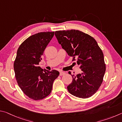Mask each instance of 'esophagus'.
Returning <instances> with one entry per match:
<instances>
[{
	"mask_svg": "<svg viewBox=\"0 0 122 122\" xmlns=\"http://www.w3.org/2000/svg\"><path fill=\"white\" fill-rule=\"evenodd\" d=\"M65 74H66V73H65V72H64V71H60V76L64 75H65Z\"/></svg>",
	"mask_w": 122,
	"mask_h": 122,
	"instance_id": "34e87169",
	"label": "esophagus"
}]
</instances>
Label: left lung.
<instances>
[{
	"instance_id": "obj_1",
	"label": "left lung",
	"mask_w": 122,
	"mask_h": 122,
	"mask_svg": "<svg viewBox=\"0 0 122 122\" xmlns=\"http://www.w3.org/2000/svg\"><path fill=\"white\" fill-rule=\"evenodd\" d=\"M57 41L73 61L77 60L81 74L71 75L67 89L77 97L86 98L95 94L103 82L106 64L104 55L95 39L78 30H59L55 33Z\"/></svg>"
}]
</instances>
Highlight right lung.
Returning <instances> with one entry per match:
<instances>
[{"mask_svg": "<svg viewBox=\"0 0 122 122\" xmlns=\"http://www.w3.org/2000/svg\"><path fill=\"white\" fill-rule=\"evenodd\" d=\"M54 32H40L30 36L20 45L14 62L15 78L19 87L28 97L40 100L51 92L53 83L59 72L39 67L45 48Z\"/></svg>", "mask_w": 122, "mask_h": 122, "instance_id": "obj_1", "label": "right lung"}]
</instances>
